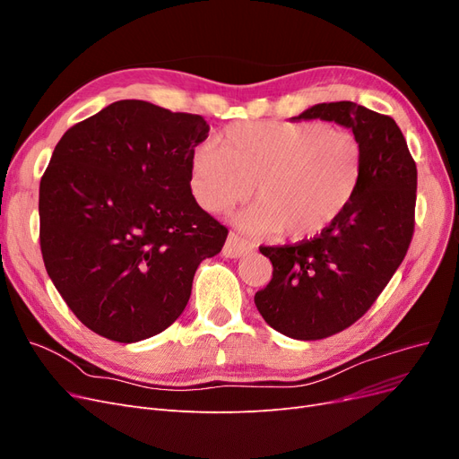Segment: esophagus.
I'll use <instances>...</instances> for the list:
<instances>
[{
  "label": "esophagus",
  "instance_id": "1",
  "mask_svg": "<svg viewBox=\"0 0 459 459\" xmlns=\"http://www.w3.org/2000/svg\"><path fill=\"white\" fill-rule=\"evenodd\" d=\"M248 251H253L251 243L239 239L235 233H230L224 248H221V255H224L226 258H239V256L247 255Z\"/></svg>",
  "mask_w": 459,
  "mask_h": 459
}]
</instances>
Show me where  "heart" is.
Segmentation results:
<instances>
[{"label": "heart", "instance_id": "1", "mask_svg": "<svg viewBox=\"0 0 459 459\" xmlns=\"http://www.w3.org/2000/svg\"><path fill=\"white\" fill-rule=\"evenodd\" d=\"M364 176V149L351 130L322 122H235L220 145L191 151L187 186L206 212L258 201L235 218L245 231L302 241L325 231L349 211Z\"/></svg>", "mask_w": 459, "mask_h": 459}]
</instances>
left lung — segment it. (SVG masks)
Masks as SVG:
<instances>
[{"label": "left lung", "instance_id": "obj_1", "mask_svg": "<svg viewBox=\"0 0 459 459\" xmlns=\"http://www.w3.org/2000/svg\"><path fill=\"white\" fill-rule=\"evenodd\" d=\"M314 118L358 135L364 176L349 211L314 239L260 247L273 272L255 295L256 308L270 327L299 341L335 335L371 308L408 253L418 191V169L391 117L337 101L290 120Z\"/></svg>", "mask_w": 459, "mask_h": 459}]
</instances>
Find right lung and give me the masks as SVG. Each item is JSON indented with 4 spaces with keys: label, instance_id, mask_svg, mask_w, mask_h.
I'll use <instances>...</instances> for the list:
<instances>
[{
    "label": "right lung",
    "instance_id": "right-lung-1",
    "mask_svg": "<svg viewBox=\"0 0 459 459\" xmlns=\"http://www.w3.org/2000/svg\"><path fill=\"white\" fill-rule=\"evenodd\" d=\"M199 115L140 100L68 128L39 182V247L68 308L97 335L137 342L172 325L228 230L193 199Z\"/></svg>",
    "mask_w": 459,
    "mask_h": 459
}]
</instances>
